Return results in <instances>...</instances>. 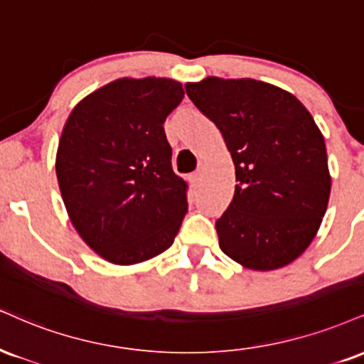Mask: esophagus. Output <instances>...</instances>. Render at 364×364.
I'll use <instances>...</instances> for the list:
<instances>
[{"label": "esophagus", "mask_w": 364, "mask_h": 364, "mask_svg": "<svg viewBox=\"0 0 364 364\" xmlns=\"http://www.w3.org/2000/svg\"><path fill=\"white\" fill-rule=\"evenodd\" d=\"M190 183H191V185H193L195 188L200 186V183H201V173L191 174V176H190Z\"/></svg>", "instance_id": "34e87169"}]
</instances>
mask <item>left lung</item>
Here are the masks:
<instances>
[{"label": "left lung", "instance_id": "1", "mask_svg": "<svg viewBox=\"0 0 364 364\" xmlns=\"http://www.w3.org/2000/svg\"><path fill=\"white\" fill-rule=\"evenodd\" d=\"M185 87L234 163L237 185L215 224L222 252L252 271L290 264L317 235L329 203L321 129L296 96L269 82L208 76Z\"/></svg>", "mask_w": 364, "mask_h": 364}]
</instances>
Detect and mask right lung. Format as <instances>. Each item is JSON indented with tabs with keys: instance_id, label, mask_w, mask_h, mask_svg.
I'll return each mask as SVG.
<instances>
[{
	"instance_id": "right-lung-1",
	"label": "right lung",
	"mask_w": 364,
	"mask_h": 364,
	"mask_svg": "<svg viewBox=\"0 0 364 364\" xmlns=\"http://www.w3.org/2000/svg\"><path fill=\"white\" fill-rule=\"evenodd\" d=\"M183 96L171 77H118L65 120L55 154L60 195L80 237L112 264L159 256L188 212L163 127Z\"/></svg>"
}]
</instances>
